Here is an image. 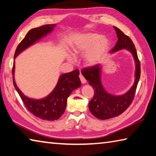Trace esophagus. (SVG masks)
Returning <instances> with one entry per match:
<instances>
[{"instance_id": "obj_1", "label": "esophagus", "mask_w": 156, "mask_h": 156, "mask_svg": "<svg viewBox=\"0 0 156 156\" xmlns=\"http://www.w3.org/2000/svg\"><path fill=\"white\" fill-rule=\"evenodd\" d=\"M79 77H80V81H81L82 84H85L87 83V80H85V78L83 77V76L82 75L81 73L80 74V76H79Z\"/></svg>"}]
</instances>
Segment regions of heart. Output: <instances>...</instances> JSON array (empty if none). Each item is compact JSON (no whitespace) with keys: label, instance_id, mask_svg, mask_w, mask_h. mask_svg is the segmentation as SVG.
Returning a JSON list of instances; mask_svg holds the SVG:
<instances>
[{"label":"heart","instance_id":"b5f03b06","mask_svg":"<svg viewBox=\"0 0 156 156\" xmlns=\"http://www.w3.org/2000/svg\"><path fill=\"white\" fill-rule=\"evenodd\" d=\"M109 46L108 39L94 33H86L78 36L73 43L72 51L75 56L84 55V62L88 67H94L102 61ZM70 62H75L72 54L67 55Z\"/></svg>","mask_w":156,"mask_h":156}]
</instances>
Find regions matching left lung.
I'll use <instances>...</instances> for the list:
<instances>
[{
  "instance_id": "1",
  "label": "left lung",
  "mask_w": 156,
  "mask_h": 156,
  "mask_svg": "<svg viewBox=\"0 0 156 156\" xmlns=\"http://www.w3.org/2000/svg\"><path fill=\"white\" fill-rule=\"evenodd\" d=\"M113 28L117 34L118 41L110 53L112 54L124 49L131 53L136 64L135 81L133 86L125 94L120 96H115L108 93L102 86L101 82L102 67L100 64L85 68L82 71V74L89 81V84L95 91L93 98L89 102V111L95 117L100 120H107L116 117L127 109L133 101L140 77V65L135 45L130 38L125 35L122 31L116 27H113Z\"/></svg>"
}]
</instances>
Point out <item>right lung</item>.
I'll return each mask as SVG.
<instances>
[{"label": "right lung", "instance_id": "obj_1", "mask_svg": "<svg viewBox=\"0 0 156 156\" xmlns=\"http://www.w3.org/2000/svg\"><path fill=\"white\" fill-rule=\"evenodd\" d=\"M56 24L46 25L31 29L18 44L14 54V59L21 52L33 45L47 34L52 32ZM15 61L12 69L13 83L16 90L19 94L26 108L31 113L40 119L54 121L59 119L64 113L68 97L74 89L80 87L81 82L79 78V71L76 69L72 72L60 76L56 87L48 96L41 99H34L26 96L18 87L14 78Z\"/></svg>", "mask_w": 156, "mask_h": 156}]
</instances>
